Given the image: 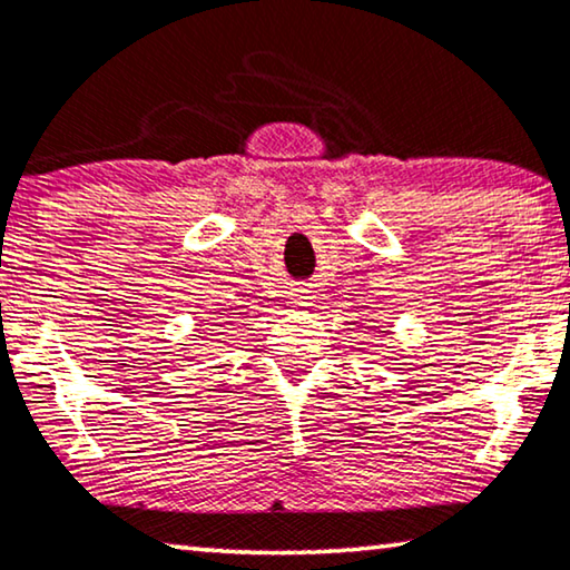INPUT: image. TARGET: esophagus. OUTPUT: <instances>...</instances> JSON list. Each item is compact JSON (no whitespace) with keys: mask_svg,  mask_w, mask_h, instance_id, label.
I'll use <instances>...</instances> for the list:
<instances>
[{"mask_svg":"<svg viewBox=\"0 0 570 570\" xmlns=\"http://www.w3.org/2000/svg\"><path fill=\"white\" fill-rule=\"evenodd\" d=\"M306 301H308V295H306V291H298V293H295V298H293V303H295V306H306Z\"/></svg>","mask_w":570,"mask_h":570,"instance_id":"obj_1","label":"esophagus"}]
</instances>
